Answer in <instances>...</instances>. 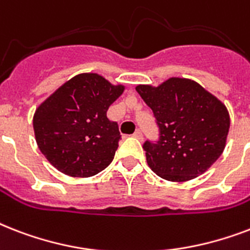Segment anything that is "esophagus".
<instances>
[{"instance_id":"34e87169","label":"esophagus","mask_w":250,"mask_h":250,"mask_svg":"<svg viewBox=\"0 0 250 250\" xmlns=\"http://www.w3.org/2000/svg\"><path fill=\"white\" fill-rule=\"evenodd\" d=\"M133 137H135V139H137V140H143V132H141L140 129H137L136 132L133 133Z\"/></svg>"}]
</instances>
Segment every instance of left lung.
<instances>
[{
    "label": "left lung",
    "mask_w": 250,
    "mask_h": 250,
    "mask_svg": "<svg viewBox=\"0 0 250 250\" xmlns=\"http://www.w3.org/2000/svg\"><path fill=\"white\" fill-rule=\"evenodd\" d=\"M152 109L158 139L143 145L148 166L170 182L204 174L221 157L229 129L226 106L193 80L171 78L157 88L137 85Z\"/></svg>",
    "instance_id": "left-lung-1"
}]
</instances>
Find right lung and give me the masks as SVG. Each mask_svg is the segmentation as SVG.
Returning a JSON list of instances; mask_svg holds the SVG:
<instances>
[{
	"label": "right lung",
	"mask_w": 250,
	"mask_h": 250,
	"mask_svg": "<svg viewBox=\"0 0 250 250\" xmlns=\"http://www.w3.org/2000/svg\"><path fill=\"white\" fill-rule=\"evenodd\" d=\"M123 90V85H113L97 74H80L37 107L33 117L37 145L57 170L88 178L111 164L121 132L106 111Z\"/></svg>",
	"instance_id": "obj_1"
}]
</instances>
